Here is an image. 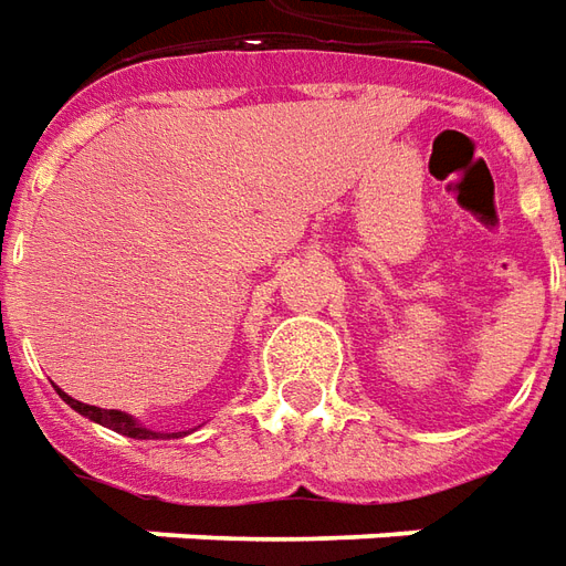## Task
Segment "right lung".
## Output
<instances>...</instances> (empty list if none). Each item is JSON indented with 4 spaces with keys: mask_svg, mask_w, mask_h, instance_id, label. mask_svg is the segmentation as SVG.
<instances>
[{
    "mask_svg": "<svg viewBox=\"0 0 566 566\" xmlns=\"http://www.w3.org/2000/svg\"><path fill=\"white\" fill-rule=\"evenodd\" d=\"M60 392V399L70 405L72 411H78L82 418L94 420L99 427H109V430L122 432L127 439H179V436H186V432H158V430H148L143 427L134 415H127V411H118V408H97V405H84L78 399H72L70 392Z\"/></svg>",
    "mask_w": 566,
    "mask_h": 566,
    "instance_id": "right-lung-1",
    "label": "right lung"
}]
</instances>
